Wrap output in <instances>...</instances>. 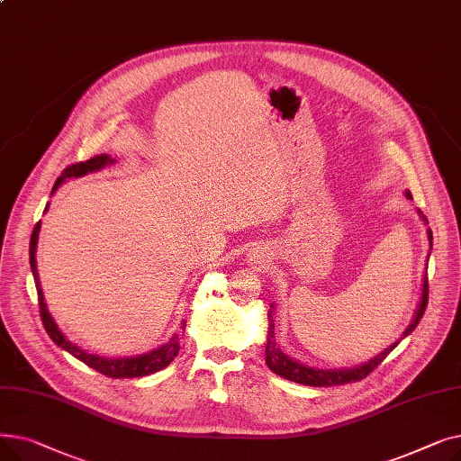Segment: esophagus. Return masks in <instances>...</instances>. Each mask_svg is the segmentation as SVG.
Returning a JSON list of instances; mask_svg holds the SVG:
<instances>
[{
	"mask_svg": "<svg viewBox=\"0 0 461 461\" xmlns=\"http://www.w3.org/2000/svg\"><path fill=\"white\" fill-rule=\"evenodd\" d=\"M249 259H250V263L256 265V267H265V265L271 261V254H269V250H265V249H254L249 254Z\"/></svg>",
	"mask_w": 461,
	"mask_h": 461,
	"instance_id": "obj_1",
	"label": "esophagus"
}]
</instances>
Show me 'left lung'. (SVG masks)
I'll return each instance as SVG.
<instances>
[{
    "instance_id": "8db88e82",
    "label": "left lung",
    "mask_w": 461,
    "mask_h": 461,
    "mask_svg": "<svg viewBox=\"0 0 461 461\" xmlns=\"http://www.w3.org/2000/svg\"><path fill=\"white\" fill-rule=\"evenodd\" d=\"M405 196L411 200L409 190H405ZM417 212L422 218V222L428 224L426 216L420 211H417ZM428 240H429V249H431V243H433L431 230H428ZM428 258H429V254H428ZM426 278H428V275H424V278H422L420 301H419V306L415 310V316H413V320H411L409 327L403 330L402 338H398V340L393 346H389L384 351H381L379 355L370 358L368 362H360V365L351 366V368H316V366L303 365L301 360H295L289 355H285L275 340V320H273L275 304H271V310L267 312L269 329H267V342H265V362H267L269 370L275 372L276 375H280L287 381L299 383V384H306V386H336V384H346V383H355V381L365 379L375 366L381 365V362L386 358V355H389L400 344V340H403L405 336H409L411 332L415 330V327L422 320L426 304H428V280Z\"/></svg>"
}]
</instances>
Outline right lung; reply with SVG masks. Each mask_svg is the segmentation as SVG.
Wrapping results in <instances>:
<instances>
[{
    "label": "right lung",
    "mask_w": 461,
    "mask_h": 461,
    "mask_svg": "<svg viewBox=\"0 0 461 461\" xmlns=\"http://www.w3.org/2000/svg\"><path fill=\"white\" fill-rule=\"evenodd\" d=\"M110 164H115V158H112L110 155H96L86 162H80V164H72L68 166L65 172L58 177L54 188H52V194L67 181V179H78V177H84L87 174H93V172H101L103 167L110 166ZM48 211V203L44 207V212ZM39 231H41V222H37L33 233H32V240H30V265H32V273H33V278H35V285H37V295H39V308H41V320H42V325L48 332V336L52 338V342L58 344L61 349H65L67 353H70L75 358L82 360L84 365H87L89 368L101 372L108 377H113V379H125V377H143V375H151L162 368H166L169 362H172L177 353H179V340H181V334H174L169 340L162 346H158L157 349H151L148 353H141V355H136V357H103V355H95V353H87L86 349L78 348L77 344H72L68 338L59 330L58 323L54 321V318L50 316V312H48L46 308V303H44V295H42V287H41V282H39V273H37V243H39ZM183 325V330L186 327V321L181 323Z\"/></svg>",
    "instance_id": "obj_1"
}]
</instances>
